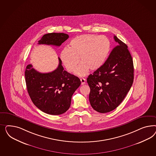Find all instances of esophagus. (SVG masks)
<instances>
[{
	"label": "esophagus",
	"instance_id": "esophagus-1",
	"mask_svg": "<svg viewBox=\"0 0 156 156\" xmlns=\"http://www.w3.org/2000/svg\"><path fill=\"white\" fill-rule=\"evenodd\" d=\"M80 82H81V84L82 85H84L85 83H86V80L83 78H82L80 79Z\"/></svg>",
	"mask_w": 156,
	"mask_h": 156
}]
</instances>
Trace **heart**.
Here are the masks:
<instances>
[{
	"instance_id": "heart-1",
	"label": "heart",
	"mask_w": 156,
	"mask_h": 156,
	"mask_svg": "<svg viewBox=\"0 0 156 156\" xmlns=\"http://www.w3.org/2000/svg\"><path fill=\"white\" fill-rule=\"evenodd\" d=\"M110 46L109 39L104 35H82L71 40L69 48L62 50L60 58L69 72L76 69L80 58L81 63L75 73L83 76L89 69L95 71L102 66L109 56Z\"/></svg>"
}]
</instances>
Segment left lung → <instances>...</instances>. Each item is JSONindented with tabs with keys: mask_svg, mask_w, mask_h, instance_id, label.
<instances>
[{
	"mask_svg": "<svg viewBox=\"0 0 156 156\" xmlns=\"http://www.w3.org/2000/svg\"><path fill=\"white\" fill-rule=\"evenodd\" d=\"M117 46L102 66L87 78L92 108L101 113L117 108L128 94L133 82L134 66L127 45L114 36Z\"/></svg>",
	"mask_w": 156,
	"mask_h": 156,
	"instance_id": "obj_1",
	"label": "left lung"
}]
</instances>
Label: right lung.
<instances>
[{
  "label": "right lung",
  "instance_id": "add662e5",
  "mask_svg": "<svg viewBox=\"0 0 156 156\" xmlns=\"http://www.w3.org/2000/svg\"><path fill=\"white\" fill-rule=\"evenodd\" d=\"M69 38L64 33H48L38 41L39 44L60 46ZM54 71L41 73L28 65L25 79L28 94L33 104L45 113L59 115L65 113L71 105V97L80 86L77 76L64 70L61 59Z\"/></svg>",
  "mask_w": 156,
  "mask_h": 156
}]
</instances>
